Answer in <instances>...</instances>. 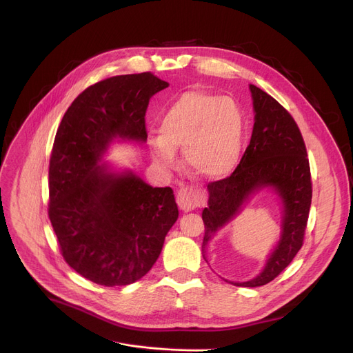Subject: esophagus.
<instances>
[{"mask_svg":"<svg viewBox=\"0 0 353 353\" xmlns=\"http://www.w3.org/2000/svg\"><path fill=\"white\" fill-rule=\"evenodd\" d=\"M176 201H177L179 208H180L181 211H184V212L192 211V210L198 208L199 204H201L199 196H198L196 192H195L191 187H188V185H183V187L177 191Z\"/></svg>","mask_w":353,"mask_h":353,"instance_id":"obj_1","label":"esophagus"}]
</instances>
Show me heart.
Returning <instances> with one entry per match:
<instances>
[{
	"label": "heart",
	"mask_w": 353,
	"mask_h": 353,
	"mask_svg": "<svg viewBox=\"0 0 353 353\" xmlns=\"http://www.w3.org/2000/svg\"><path fill=\"white\" fill-rule=\"evenodd\" d=\"M158 132L148 138L150 158L158 168L173 169L174 150L183 148L184 163L194 174L216 180L237 166L245 125L233 99L187 90L165 109Z\"/></svg>",
	"instance_id": "1"
}]
</instances>
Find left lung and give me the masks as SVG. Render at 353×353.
<instances>
[{"instance_id": "1", "label": "left lung", "mask_w": 353, "mask_h": 353, "mask_svg": "<svg viewBox=\"0 0 353 353\" xmlns=\"http://www.w3.org/2000/svg\"><path fill=\"white\" fill-rule=\"evenodd\" d=\"M250 90L256 113L253 134L234 172L208 184V208L203 211V257L208 241L240 214L248 196L272 187L283 207L281 239L259 276L247 282L226 281L256 288L275 279L303 245L313 190L306 145L296 121L267 92L256 85H250Z\"/></svg>"}]
</instances>
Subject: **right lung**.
Segmentation results:
<instances>
[{"instance_id": "add662e5", "label": "right lung", "mask_w": 353, "mask_h": 353, "mask_svg": "<svg viewBox=\"0 0 353 353\" xmlns=\"http://www.w3.org/2000/svg\"><path fill=\"white\" fill-rule=\"evenodd\" d=\"M168 86L152 72L108 78L86 88L59 125L48 218L65 263L97 285L124 286L146 275L179 218L170 187L99 165L114 138L146 141L149 99Z\"/></svg>"}]
</instances>
